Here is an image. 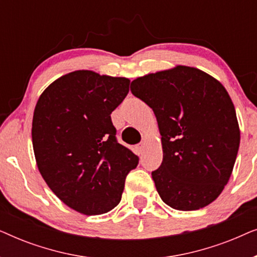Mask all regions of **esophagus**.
I'll list each match as a JSON object with an SVG mask.
<instances>
[{
    "label": "esophagus",
    "instance_id": "obj_1",
    "mask_svg": "<svg viewBox=\"0 0 257 257\" xmlns=\"http://www.w3.org/2000/svg\"><path fill=\"white\" fill-rule=\"evenodd\" d=\"M143 151H144V145H143V144H140V145L137 146V153H138L139 156H140V154H143Z\"/></svg>",
    "mask_w": 257,
    "mask_h": 257
}]
</instances>
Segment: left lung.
I'll return each mask as SVG.
<instances>
[{"instance_id":"left-lung-1","label":"left lung","mask_w":257,"mask_h":257,"mask_svg":"<svg viewBox=\"0 0 257 257\" xmlns=\"http://www.w3.org/2000/svg\"><path fill=\"white\" fill-rule=\"evenodd\" d=\"M131 92L157 117L164 157L152 178L161 200L178 210L213 202L229 180L240 146L224 86L201 70L178 65L135 79Z\"/></svg>"}]
</instances>
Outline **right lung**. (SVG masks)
<instances>
[{
    "instance_id": "right-lung-1",
    "label": "right lung",
    "mask_w": 257,
    "mask_h": 257,
    "mask_svg": "<svg viewBox=\"0 0 257 257\" xmlns=\"http://www.w3.org/2000/svg\"><path fill=\"white\" fill-rule=\"evenodd\" d=\"M130 79L78 70L43 91L34 111L33 147L49 188L85 215L120 202L126 175L139 158L115 138L111 113L128 93Z\"/></svg>"
}]
</instances>
